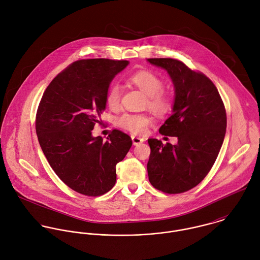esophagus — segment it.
I'll return each mask as SVG.
<instances>
[{"label":"esophagus","instance_id":"obj_1","mask_svg":"<svg viewBox=\"0 0 260 260\" xmlns=\"http://www.w3.org/2000/svg\"><path fill=\"white\" fill-rule=\"evenodd\" d=\"M132 138V142H133V145H139V144H141L143 141H144V139L143 138H140V137H136V136H132L131 137Z\"/></svg>","mask_w":260,"mask_h":260}]
</instances>
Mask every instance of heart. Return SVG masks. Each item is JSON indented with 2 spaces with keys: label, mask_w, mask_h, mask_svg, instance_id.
<instances>
[{
  "label": "heart",
  "mask_w": 260,
  "mask_h": 260,
  "mask_svg": "<svg viewBox=\"0 0 260 260\" xmlns=\"http://www.w3.org/2000/svg\"><path fill=\"white\" fill-rule=\"evenodd\" d=\"M130 80L146 95H148V107L159 115L166 114L172 107V99L164 92L163 80L151 71H138L130 77ZM122 88L120 84L113 83L106 93V104L109 108L116 109L120 105ZM151 122L150 117L144 114H123L120 116L116 124L117 126L130 131L134 134H143L146 132Z\"/></svg>",
  "instance_id": "b5f03b06"
}]
</instances>
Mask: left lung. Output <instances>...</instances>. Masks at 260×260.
<instances>
[{
	"instance_id": "1",
	"label": "left lung",
	"mask_w": 260,
	"mask_h": 260,
	"mask_svg": "<svg viewBox=\"0 0 260 260\" xmlns=\"http://www.w3.org/2000/svg\"><path fill=\"white\" fill-rule=\"evenodd\" d=\"M147 61L166 70L174 85L173 113L159 133L178 139L176 145L148 139L149 181L162 192L182 193L198 185L212 168L226 132V112L217 88L205 75L171 58Z\"/></svg>"
}]
</instances>
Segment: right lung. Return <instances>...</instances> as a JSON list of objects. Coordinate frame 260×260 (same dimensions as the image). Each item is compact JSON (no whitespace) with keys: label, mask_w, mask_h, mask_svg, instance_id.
I'll list each match as a JSON object with an SVG mask.
<instances>
[{"label":"right lung","mask_w":260,"mask_h":260,"mask_svg":"<svg viewBox=\"0 0 260 260\" xmlns=\"http://www.w3.org/2000/svg\"><path fill=\"white\" fill-rule=\"evenodd\" d=\"M128 61L79 60L57 75L43 94L36 116L40 146L58 177L76 192L100 196L116 182V165L132 140L113 130L107 140L92 130L106 109L112 80Z\"/></svg>","instance_id":"add662e5"}]
</instances>
